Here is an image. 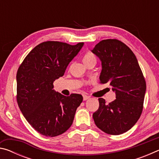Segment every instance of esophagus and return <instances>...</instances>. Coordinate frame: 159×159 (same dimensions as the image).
Listing matches in <instances>:
<instances>
[{"instance_id":"esophagus-1","label":"esophagus","mask_w":159,"mask_h":159,"mask_svg":"<svg viewBox=\"0 0 159 159\" xmlns=\"http://www.w3.org/2000/svg\"><path fill=\"white\" fill-rule=\"evenodd\" d=\"M89 98H90L89 96H88V95H83V100H84V101L87 100V99H88Z\"/></svg>"}]
</instances>
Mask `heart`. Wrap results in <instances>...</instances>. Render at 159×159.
<instances>
[{"instance_id": "heart-1", "label": "heart", "mask_w": 159, "mask_h": 159, "mask_svg": "<svg viewBox=\"0 0 159 159\" xmlns=\"http://www.w3.org/2000/svg\"><path fill=\"white\" fill-rule=\"evenodd\" d=\"M96 60V58H95V56L94 55L93 53H91L90 52H86L84 55V56L83 57V63H85V62H86V61H88L90 60Z\"/></svg>"}]
</instances>
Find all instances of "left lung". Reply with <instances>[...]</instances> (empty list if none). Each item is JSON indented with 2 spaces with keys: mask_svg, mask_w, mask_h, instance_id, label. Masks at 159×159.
Instances as JSON below:
<instances>
[{
  "mask_svg": "<svg viewBox=\"0 0 159 159\" xmlns=\"http://www.w3.org/2000/svg\"><path fill=\"white\" fill-rule=\"evenodd\" d=\"M92 52L102 61L101 83H109L116 99L109 104L99 98L93 115L97 127L109 134L125 133L138 121L143 109L146 81L138 60L130 48L117 39L103 40Z\"/></svg>",
  "mask_w": 159,
  "mask_h": 159,
  "instance_id": "8db88e82",
  "label": "left lung"
}]
</instances>
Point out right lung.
Instances as JSON below:
<instances>
[{
  "label": "right lung",
  "mask_w": 159,
  "mask_h": 159,
  "mask_svg": "<svg viewBox=\"0 0 159 159\" xmlns=\"http://www.w3.org/2000/svg\"><path fill=\"white\" fill-rule=\"evenodd\" d=\"M83 43L71 45L46 41L36 45L17 73V101L20 111L38 133L46 137L64 133L73 123L83 96H64L53 90V82L64 76Z\"/></svg>",
  "instance_id": "add662e5"
}]
</instances>
